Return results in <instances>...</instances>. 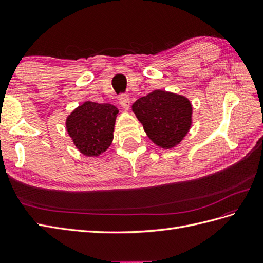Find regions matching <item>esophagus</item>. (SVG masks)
<instances>
[{
	"mask_svg": "<svg viewBox=\"0 0 263 263\" xmlns=\"http://www.w3.org/2000/svg\"><path fill=\"white\" fill-rule=\"evenodd\" d=\"M119 102H120L121 106H122L124 110H129L130 103H131V101H130L129 96H126V94H122V96H120V98H119Z\"/></svg>",
	"mask_w": 263,
	"mask_h": 263,
	"instance_id": "esophagus-1",
	"label": "esophagus"
}]
</instances>
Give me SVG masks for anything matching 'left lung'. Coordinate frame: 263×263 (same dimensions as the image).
Segmentation results:
<instances>
[{
	"label": "left lung",
	"mask_w": 263,
	"mask_h": 263,
	"mask_svg": "<svg viewBox=\"0 0 263 263\" xmlns=\"http://www.w3.org/2000/svg\"><path fill=\"white\" fill-rule=\"evenodd\" d=\"M132 111L142 123L146 136L162 149L178 145L192 124L189 99L163 90H156L137 100Z\"/></svg>",
	"instance_id": "8db88e82"
}]
</instances>
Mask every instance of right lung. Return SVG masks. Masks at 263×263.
Listing matches in <instances>:
<instances>
[{"mask_svg": "<svg viewBox=\"0 0 263 263\" xmlns=\"http://www.w3.org/2000/svg\"><path fill=\"white\" fill-rule=\"evenodd\" d=\"M118 107L110 103L86 101L66 119V131L78 150L87 157H98L112 143Z\"/></svg>", "mask_w": 263, "mask_h": 263, "instance_id": "right-lung-1", "label": "right lung"}]
</instances>
